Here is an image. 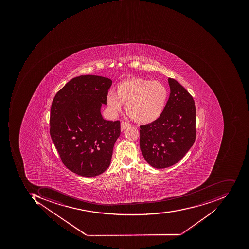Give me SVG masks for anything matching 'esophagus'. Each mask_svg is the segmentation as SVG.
Instances as JSON below:
<instances>
[{"mask_svg": "<svg viewBox=\"0 0 249 249\" xmlns=\"http://www.w3.org/2000/svg\"><path fill=\"white\" fill-rule=\"evenodd\" d=\"M130 124H128V123L124 122V121H122L121 124V132H123V131L125 130V128H127V127L130 126Z\"/></svg>", "mask_w": 249, "mask_h": 249, "instance_id": "34e87169", "label": "esophagus"}]
</instances>
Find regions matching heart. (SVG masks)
<instances>
[{"label": "heart", "instance_id": "obj_1", "mask_svg": "<svg viewBox=\"0 0 249 249\" xmlns=\"http://www.w3.org/2000/svg\"><path fill=\"white\" fill-rule=\"evenodd\" d=\"M168 89L157 81L129 78L117 86V93L109 92L107 106L113 112L122 110L123 103L131 118L139 124H150L162 114L168 100Z\"/></svg>", "mask_w": 249, "mask_h": 249}]
</instances>
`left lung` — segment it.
<instances>
[{"label":"left lung","instance_id":"left-lung-1","mask_svg":"<svg viewBox=\"0 0 249 249\" xmlns=\"http://www.w3.org/2000/svg\"><path fill=\"white\" fill-rule=\"evenodd\" d=\"M171 93L165 108L154 122L141 125L140 148L144 160L158 169L180 161L196 138V109L190 93L168 78Z\"/></svg>","mask_w":249,"mask_h":249}]
</instances>
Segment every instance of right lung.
<instances>
[{
	"mask_svg": "<svg viewBox=\"0 0 249 249\" xmlns=\"http://www.w3.org/2000/svg\"><path fill=\"white\" fill-rule=\"evenodd\" d=\"M111 85L110 78L80 75L66 84L52 102V142L64 165L85 178L107 170L121 135L120 121H106L101 114Z\"/></svg>",
	"mask_w": 249,
	"mask_h": 249,
	"instance_id": "obj_1",
	"label": "right lung"
}]
</instances>
